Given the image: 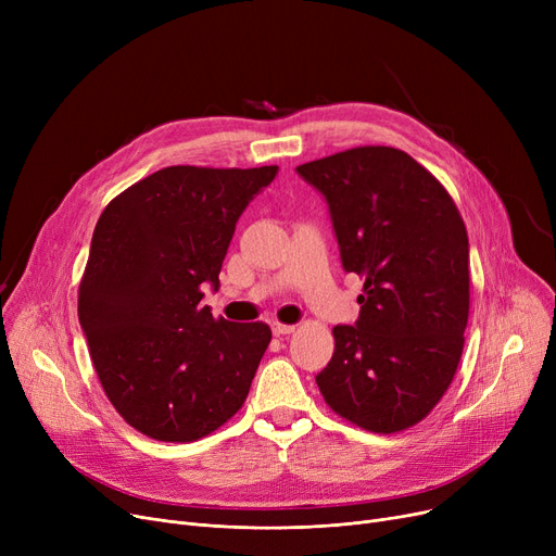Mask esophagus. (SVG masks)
I'll return each mask as SVG.
<instances>
[{
	"instance_id": "obj_1",
	"label": "esophagus",
	"mask_w": 556,
	"mask_h": 556,
	"mask_svg": "<svg viewBox=\"0 0 556 556\" xmlns=\"http://www.w3.org/2000/svg\"><path fill=\"white\" fill-rule=\"evenodd\" d=\"M273 333H275L277 338H283V336L295 333V327H293V325H281V323H273Z\"/></svg>"
}]
</instances>
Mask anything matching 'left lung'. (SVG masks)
<instances>
[{
  "label": "left lung",
  "mask_w": 556,
  "mask_h": 556,
  "mask_svg": "<svg viewBox=\"0 0 556 556\" xmlns=\"http://www.w3.org/2000/svg\"><path fill=\"white\" fill-rule=\"evenodd\" d=\"M329 202L346 273L363 277L356 327L315 376L327 405L392 434L442 401L469 323V237L446 187L390 146H358L298 166Z\"/></svg>",
  "instance_id": "obj_1"
}]
</instances>
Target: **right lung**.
I'll list each match as a JSON object with an SVG mask.
<instances>
[{"label": "right lung", "mask_w": 556, "mask_h": 556, "mask_svg": "<svg viewBox=\"0 0 556 556\" xmlns=\"http://www.w3.org/2000/svg\"><path fill=\"white\" fill-rule=\"evenodd\" d=\"M277 166H166L108 202L78 286L101 388L128 426L187 444L241 410L273 331L202 306L248 202Z\"/></svg>", "instance_id": "obj_1"}]
</instances>
